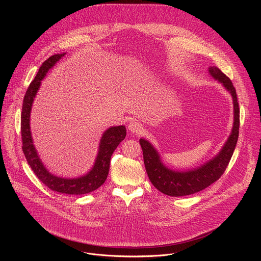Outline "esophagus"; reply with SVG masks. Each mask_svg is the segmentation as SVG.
Instances as JSON below:
<instances>
[{
	"mask_svg": "<svg viewBox=\"0 0 261 261\" xmlns=\"http://www.w3.org/2000/svg\"><path fill=\"white\" fill-rule=\"evenodd\" d=\"M128 129H129V131H131L132 133L140 134V132L142 131L143 127H142V125H141L139 122L132 121V122H130V123H129V125H128Z\"/></svg>",
	"mask_w": 261,
	"mask_h": 261,
	"instance_id": "34e87169",
	"label": "esophagus"
}]
</instances>
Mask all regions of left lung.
<instances>
[{
  "label": "left lung",
  "mask_w": 261,
  "mask_h": 261,
  "mask_svg": "<svg viewBox=\"0 0 261 261\" xmlns=\"http://www.w3.org/2000/svg\"><path fill=\"white\" fill-rule=\"evenodd\" d=\"M208 72L215 80L223 84L226 90L230 92L233 98L234 109L232 132L221 152L213 160L194 170L184 172L173 171L161 163L160 156L150 142L144 139L139 140L148 178L160 192L169 196L177 197L191 195L207 188L210 185L218 180L227 168L238 142L240 130V107L236 88L233 87L230 79L227 77L218 67H211Z\"/></svg>",
  "instance_id": "obj_1"
}]
</instances>
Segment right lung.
<instances>
[{
  "label": "right lung",
  "instance_id": "obj_1",
  "mask_svg": "<svg viewBox=\"0 0 261 261\" xmlns=\"http://www.w3.org/2000/svg\"><path fill=\"white\" fill-rule=\"evenodd\" d=\"M64 55L65 54L54 55L49 57L46 61H44L39 68L38 73L36 74L35 79L32 81L25 92L20 120L22 152L34 173L47 188L62 194L82 195L95 191L104 184L108 175L111 155H113L120 142L123 141L126 137V128L125 126L111 127L104 132L100 141L99 153L95 165L88 174L79 178H62L50 174L46 170L38 155H37V152L33 144V139L30 131V114L34 98L40 87L41 81L46 75L47 71Z\"/></svg>",
  "mask_w": 261,
  "mask_h": 261
}]
</instances>
